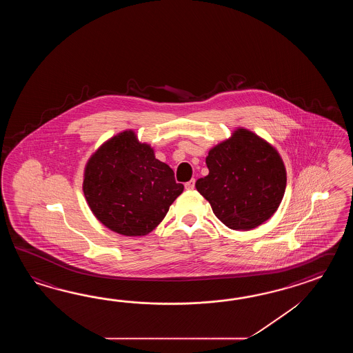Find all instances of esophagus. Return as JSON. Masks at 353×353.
Wrapping results in <instances>:
<instances>
[{
	"mask_svg": "<svg viewBox=\"0 0 353 353\" xmlns=\"http://www.w3.org/2000/svg\"><path fill=\"white\" fill-rule=\"evenodd\" d=\"M184 187H185V189H188V190H192V189H194L195 180L194 179L189 180V181H187V183H185V184H184Z\"/></svg>",
	"mask_w": 353,
	"mask_h": 353,
	"instance_id": "obj_1",
	"label": "esophagus"
}]
</instances>
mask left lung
I'll return each instance as SVG.
<instances>
[{
  "label": "left lung",
  "mask_w": 353,
  "mask_h": 353,
  "mask_svg": "<svg viewBox=\"0 0 353 353\" xmlns=\"http://www.w3.org/2000/svg\"><path fill=\"white\" fill-rule=\"evenodd\" d=\"M210 174L195 188L216 217L231 230L248 231L276 212L286 188L283 159L270 143L246 128L210 149Z\"/></svg>",
  "instance_id": "obj_1"
}]
</instances>
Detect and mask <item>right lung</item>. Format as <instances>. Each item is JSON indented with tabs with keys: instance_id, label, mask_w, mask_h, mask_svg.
<instances>
[{
	"instance_id": "right-lung-1",
	"label": "right lung",
	"mask_w": 353,
	"mask_h": 353,
	"mask_svg": "<svg viewBox=\"0 0 353 353\" xmlns=\"http://www.w3.org/2000/svg\"><path fill=\"white\" fill-rule=\"evenodd\" d=\"M184 185L150 145L123 131L90 157L83 193L98 221L123 236H145L164 219Z\"/></svg>"
}]
</instances>
